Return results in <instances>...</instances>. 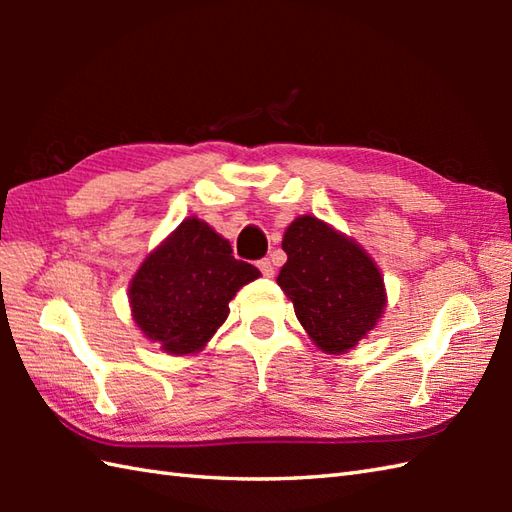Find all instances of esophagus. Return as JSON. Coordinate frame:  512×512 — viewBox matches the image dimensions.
<instances>
[{
    "label": "esophagus",
    "instance_id": "34e87169",
    "mask_svg": "<svg viewBox=\"0 0 512 512\" xmlns=\"http://www.w3.org/2000/svg\"><path fill=\"white\" fill-rule=\"evenodd\" d=\"M257 268L262 270V275H264V277H275V266H273V262H270L268 257H266V259H259V262H257Z\"/></svg>",
    "mask_w": 512,
    "mask_h": 512
}]
</instances>
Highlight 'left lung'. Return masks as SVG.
Here are the masks:
<instances>
[{"label":"left lung","instance_id":"obj_1","mask_svg":"<svg viewBox=\"0 0 512 512\" xmlns=\"http://www.w3.org/2000/svg\"><path fill=\"white\" fill-rule=\"evenodd\" d=\"M288 262L277 284L323 352L341 354L363 339L385 308V286L365 250L312 215L286 228Z\"/></svg>","mask_w":512,"mask_h":512}]
</instances>
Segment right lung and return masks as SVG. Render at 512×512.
Instances as JSON below:
<instances>
[{
	"mask_svg": "<svg viewBox=\"0 0 512 512\" xmlns=\"http://www.w3.org/2000/svg\"><path fill=\"white\" fill-rule=\"evenodd\" d=\"M259 277L253 264L209 224L184 220L140 266L129 286L138 328L169 354H191L211 339L228 317V301Z\"/></svg>",
	"mask_w": 512,
	"mask_h": 512,
	"instance_id": "add662e5",
	"label": "right lung"
}]
</instances>
